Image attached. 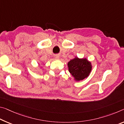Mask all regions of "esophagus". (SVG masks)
<instances>
[{
    "label": "esophagus",
    "instance_id": "obj_1",
    "mask_svg": "<svg viewBox=\"0 0 124 124\" xmlns=\"http://www.w3.org/2000/svg\"><path fill=\"white\" fill-rule=\"evenodd\" d=\"M54 57L56 58H59V57H60V56H59L58 54H56L54 56Z\"/></svg>",
    "mask_w": 124,
    "mask_h": 124
}]
</instances>
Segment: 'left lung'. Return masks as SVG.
I'll return each instance as SVG.
<instances>
[{"mask_svg":"<svg viewBox=\"0 0 124 124\" xmlns=\"http://www.w3.org/2000/svg\"><path fill=\"white\" fill-rule=\"evenodd\" d=\"M68 71L76 82L87 78L92 70V63L86 58H79L75 57L67 64Z\"/></svg>","mask_w":124,"mask_h":124,"instance_id":"8db88e82","label":"left lung"}]
</instances>
